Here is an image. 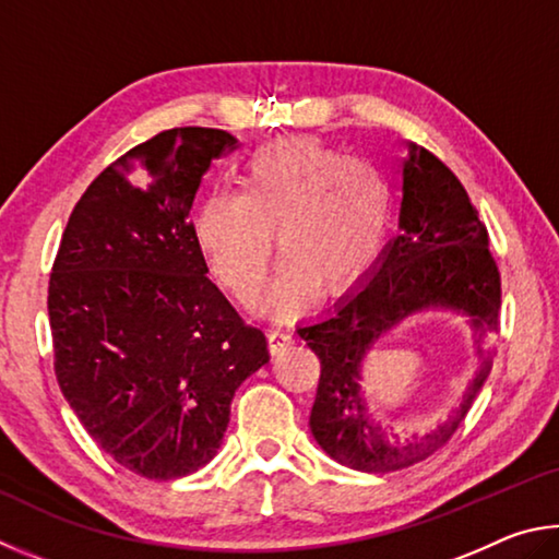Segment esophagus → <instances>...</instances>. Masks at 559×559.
<instances>
[{"instance_id":"obj_1","label":"esophagus","mask_w":559,"mask_h":559,"mask_svg":"<svg viewBox=\"0 0 559 559\" xmlns=\"http://www.w3.org/2000/svg\"><path fill=\"white\" fill-rule=\"evenodd\" d=\"M295 344V331L289 326H272L270 329V348L277 354V350H285L287 346Z\"/></svg>"}]
</instances>
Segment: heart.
I'll return each instance as SVG.
<instances>
[{
	"instance_id": "1",
	"label": "heart",
	"mask_w": 559,
	"mask_h": 559,
	"mask_svg": "<svg viewBox=\"0 0 559 559\" xmlns=\"http://www.w3.org/2000/svg\"><path fill=\"white\" fill-rule=\"evenodd\" d=\"M390 221V183L373 162L319 140L292 136L254 150L240 193L213 191L195 211V238L238 299L260 289L272 230L285 254L270 292L274 311L348 289L376 260Z\"/></svg>"
}]
</instances>
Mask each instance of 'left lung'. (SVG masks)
Segmentation results:
<instances>
[{
    "instance_id": "obj_1",
    "label": "left lung",
    "mask_w": 559,
    "mask_h": 559,
    "mask_svg": "<svg viewBox=\"0 0 559 559\" xmlns=\"http://www.w3.org/2000/svg\"><path fill=\"white\" fill-rule=\"evenodd\" d=\"M447 306L473 317L483 368L447 424L423 438L385 433L367 417L359 364L374 341L419 308ZM501 321V272L488 230L449 166L409 144L403 169L400 235L380 254L370 280L317 321L299 326L321 376L311 407V435L338 464L368 474L400 472L442 449L464 423L496 358Z\"/></svg>"
}]
</instances>
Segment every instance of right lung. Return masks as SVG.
Wrapping results in <instances>:
<instances>
[{
    "label": "right lung",
    "instance_id": "1",
    "mask_svg": "<svg viewBox=\"0 0 559 559\" xmlns=\"http://www.w3.org/2000/svg\"><path fill=\"white\" fill-rule=\"evenodd\" d=\"M235 136L174 127L95 176L48 280L53 370L97 447L154 481L199 472L270 360L264 331L209 280L191 203Z\"/></svg>",
    "mask_w": 559,
    "mask_h": 559
}]
</instances>
